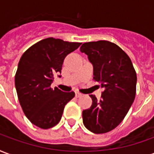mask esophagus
Listing matches in <instances>:
<instances>
[{"label": "esophagus", "mask_w": 154, "mask_h": 154, "mask_svg": "<svg viewBox=\"0 0 154 154\" xmlns=\"http://www.w3.org/2000/svg\"><path fill=\"white\" fill-rule=\"evenodd\" d=\"M75 97H82V94H80V93H79V92H75Z\"/></svg>", "instance_id": "34e87169"}]
</instances>
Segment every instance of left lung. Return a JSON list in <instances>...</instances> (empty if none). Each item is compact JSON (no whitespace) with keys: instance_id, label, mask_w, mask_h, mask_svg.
I'll list each match as a JSON object with an SVG mask.
<instances>
[{"instance_id":"obj_1","label":"left lung","mask_w":154,"mask_h":154,"mask_svg":"<svg viewBox=\"0 0 154 154\" xmlns=\"http://www.w3.org/2000/svg\"><path fill=\"white\" fill-rule=\"evenodd\" d=\"M80 51L94 66V80L104 88L100 100L89 95L93 103L83 111V123L94 134L107 133L124 120L134 102L136 72L129 56L111 42H85Z\"/></svg>"}]
</instances>
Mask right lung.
<instances>
[{
  "label": "right lung",
  "instance_id": "right-lung-1",
  "mask_svg": "<svg viewBox=\"0 0 154 154\" xmlns=\"http://www.w3.org/2000/svg\"><path fill=\"white\" fill-rule=\"evenodd\" d=\"M81 45L48 38L31 46L22 55L14 76L18 98L32 124L49 129L59 123L74 92L51 88L56 74L61 72L64 59ZM60 77V75H59Z\"/></svg>",
  "mask_w": 154,
  "mask_h": 154
}]
</instances>
